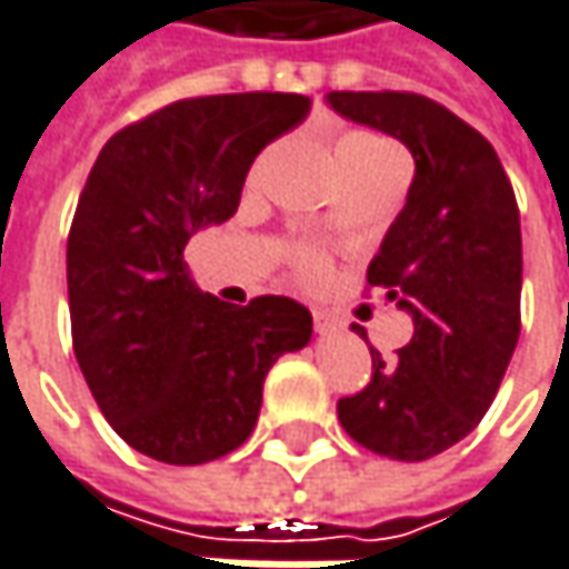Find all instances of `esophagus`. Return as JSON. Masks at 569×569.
<instances>
[{"instance_id": "1", "label": "esophagus", "mask_w": 569, "mask_h": 569, "mask_svg": "<svg viewBox=\"0 0 569 569\" xmlns=\"http://www.w3.org/2000/svg\"><path fill=\"white\" fill-rule=\"evenodd\" d=\"M312 322H316L319 336H336L338 329H341V322H338L336 316H329V312H312Z\"/></svg>"}]
</instances>
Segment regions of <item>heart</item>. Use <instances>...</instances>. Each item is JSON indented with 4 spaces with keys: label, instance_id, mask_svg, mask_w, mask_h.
<instances>
[{
    "label": "heart",
    "instance_id": "b5f03b06",
    "mask_svg": "<svg viewBox=\"0 0 569 569\" xmlns=\"http://www.w3.org/2000/svg\"><path fill=\"white\" fill-rule=\"evenodd\" d=\"M381 156H400L390 142L378 139V136H368V132H351L345 136L336 146V162L338 172H348V169H358L371 159H381ZM296 270L302 280H319L326 273V257L312 247H302L296 250Z\"/></svg>",
    "mask_w": 569,
    "mask_h": 569
}]
</instances>
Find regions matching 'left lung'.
Instances as JSON below:
<instances>
[{
	"instance_id": "obj_1",
	"label": "left lung",
	"mask_w": 569,
	"mask_h": 569,
	"mask_svg": "<svg viewBox=\"0 0 569 569\" xmlns=\"http://www.w3.org/2000/svg\"><path fill=\"white\" fill-rule=\"evenodd\" d=\"M338 117L400 139L413 156L403 211L368 267L413 338L371 381L338 400L365 449L423 462L469 437L491 407L521 332V218L491 142L420 93L332 90ZM365 336L361 326H355Z\"/></svg>"
}]
</instances>
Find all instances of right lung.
Wrapping results in <instances>:
<instances>
[{"label": "right lung", "mask_w": 569, "mask_h": 569, "mask_svg": "<svg viewBox=\"0 0 569 569\" xmlns=\"http://www.w3.org/2000/svg\"><path fill=\"white\" fill-rule=\"evenodd\" d=\"M309 107L302 93L179 100L117 132L87 176L68 237L74 355L107 423L149 459L233 452L273 361L312 338L296 299L231 306L184 267L191 233L231 218L253 159Z\"/></svg>", "instance_id": "add662e5"}]
</instances>
